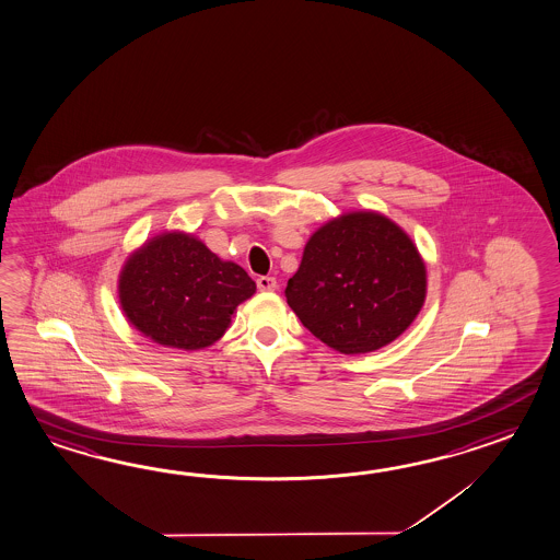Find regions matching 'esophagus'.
<instances>
[{
	"label": "esophagus",
	"instance_id": "obj_1",
	"mask_svg": "<svg viewBox=\"0 0 560 560\" xmlns=\"http://www.w3.org/2000/svg\"><path fill=\"white\" fill-rule=\"evenodd\" d=\"M257 287H259V291H275L277 289V279L269 277V275H262V277L257 279Z\"/></svg>",
	"mask_w": 560,
	"mask_h": 560
}]
</instances>
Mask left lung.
<instances>
[{"mask_svg": "<svg viewBox=\"0 0 560 560\" xmlns=\"http://www.w3.org/2000/svg\"><path fill=\"white\" fill-rule=\"evenodd\" d=\"M425 287L410 235L382 212L353 211L310 236L285 298L319 341L355 355L398 339L422 310Z\"/></svg>", "mask_w": 560, "mask_h": 560, "instance_id": "1", "label": "left lung"}]
</instances>
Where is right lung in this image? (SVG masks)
I'll return each instance as SVG.
<instances>
[{
    "label": "right lung",
    "instance_id": "add662e5",
    "mask_svg": "<svg viewBox=\"0 0 560 560\" xmlns=\"http://www.w3.org/2000/svg\"><path fill=\"white\" fill-rule=\"evenodd\" d=\"M255 281L183 231L152 236L126 259L118 299L126 319L164 348L205 349L229 329Z\"/></svg>",
    "mask_w": 560,
    "mask_h": 560
}]
</instances>
